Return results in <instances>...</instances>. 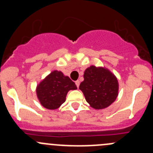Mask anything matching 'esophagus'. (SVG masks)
Masks as SVG:
<instances>
[{
	"label": "esophagus",
	"mask_w": 153,
	"mask_h": 153,
	"mask_svg": "<svg viewBox=\"0 0 153 153\" xmlns=\"http://www.w3.org/2000/svg\"><path fill=\"white\" fill-rule=\"evenodd\" d=\"M75 84H76L77 87H79V85H80V81H75Z\"/></svg>",
	"instance_id": "esophagus-1"
}]
</instances>
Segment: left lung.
Listing matches in <instances>:
<instances>
[{"label":"left lung","mask_w":153,"mask_h":153,"mask_svg":"<svg viewBox=\"0 0 153 153\" xmlns=\"http://www.w3.org/2000/svg\"><path fill=\"white\" fill-rule=\"evenodd\" d=\"M84 78L79 89L84 93L87 103L94 109H104L116 99L118 81L109 70L91 66L84 72Z\"/></svg>","instance_id":"8db88e82"}]
</instances>
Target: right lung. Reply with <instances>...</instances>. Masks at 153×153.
Instances as JSON below:
<instances>
[{
    "label": "right lung",
    "mask_w": 153,
    "mask_h": 153,
    "mask_svg": "<svg viewBox=\"0 0 153 153\" xmlns=\"http://www.w3.org/2000/svg\"><path fill=\"white\" fill-rule=\"evenodd\" d=\"M75 83L58 71H53L40 83L37 95L43 106L49 109H58L66 100L67 92L76 89Z\"/></svg>",
    "instance_id": "add662e5"
}]
</instances>
